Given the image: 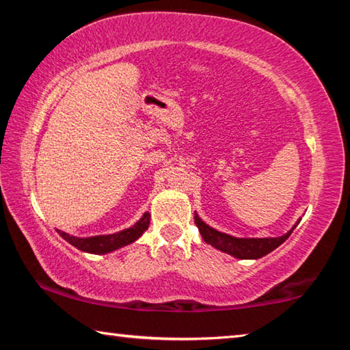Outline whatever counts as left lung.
Wrapping results in <instances>:
<instances>
[{
  "mask_svg": "<svg viewBox=\"0 0 350 350\" xmlns=\"http://www.w3.org/2000/svg\"><path fill=\"white\" fill-rule=\"evenodd\" d=\"M194 224L198 225L199 232L202 234V239L206 244L213 245L217 250L232 254V256L238 259H259L265 256V254H269L270 252H273L276 247H280L292 234L299 221L293 225V228L290 232L280 236V238H234V236L221 233L217 230L211 228L198 215L194 216Z\"/></svg>",
  "mask_w": 350,
  "mask_h": 350,
  "instance_id": "left-lung-1",
  "label": "left lung"
}]
</instances>
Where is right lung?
Returning <instances> with one entry per match:
<instances>
[{
	"label": "right lung",
	"mask_w": 350,
	"mask_h": 350,
	"mask_svg": "<svg viewBox=\"0 0 350 350\" xmlns=\"http://www.w3.org/2000/svg\"><path fill=\"white\" fill-rule=\"evenodd\" d=\"M150 213H145L140 217V221L135 222L133 227L122 230V232L112 233V234H100V236H91V238H77V236H70L64 232L57 230L58 234L62 236L64 241H68L70 245H74L81 252L94 253V254H105L122 248L128 244H133L134 241H137L144 232L148 230L150 225Z\"/></svg>",
	"instance_id": "1"
}]
</instances>
